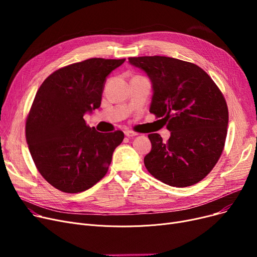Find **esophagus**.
Listing matches in <instances>:
<instances>
[{
    "instance_id": "34e87169",
    "label": "esophagus",
    "mask_w": 257,
    "mask_h": 257,
    "mask_svg": "<svg viewBox=\"0 0 257 257\" xmlns=\"http://www.w3.org/2000/svg\"><path fill=\"white\" fill-rule=\"evenodd\" d=\"M125 136H126L127 138H134V137L138 136V133L133 132V131H131V130H126V131H125Z\"/></svg>"
}]
</instances>
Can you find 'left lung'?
Wrapping results in <instances>:
<instances>
[{
	"label": "left lung",
	"instance_id": "8db88e82",
	"mask_svg": "<svg viewBox=\"0 0 257 257\" xmlns=\"http://www.w3.org/2000/svg\"><path fill=\"white\" fill-rule=\"evenodd\" d=\"M152 83L150 112L163 117L168 142L148 136L152 149L144 158L156 179L176 187L198 183L213 169L227 136L228 108L219 87L198 65L166 56L130 57Z\"/></svg>",
	"mask_w": 257,
	"mask_h": 257
}]
</instances>
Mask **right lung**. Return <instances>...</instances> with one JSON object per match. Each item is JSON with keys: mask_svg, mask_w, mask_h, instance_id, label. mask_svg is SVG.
<instances>
[{"mask_svg": "<svg viewBox=\"0 0 257 257\" xmlns=\"http://www.w3.org/2000/svg\"><path fill=\"white\" fill-rule=\"evenodd\" d=\"M126 59L90 58L51 74L38 88L26 121V140L42 176L63 193L84 192L100 181L124 133H101L85 113L101 105L106 78Z\"/></svg>", "mask_w": 257, "mask_h": 257, "instance_id": "1", "label": "right lung"}]
</instances>
